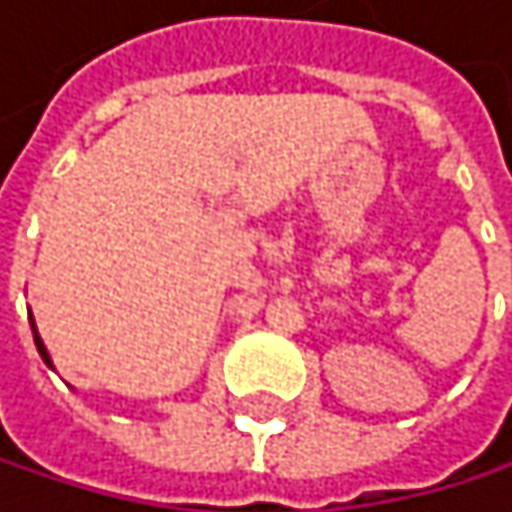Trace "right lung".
<instances>
[{"label": "right lung", "instance_id": "add662e5", "mask_svg": "<svg viewBox=\"0 0 512 512\" xmlns=\"http://www.w3.org/2000/svg\"><path fill=\"white\" fill-rule=\"evenodd\" d=\"M35 344H38V353H41V358L50 364V356H47V350H44V344H41V338H38V332H35Z\"/></svg>", "mask_w": 512, "mask_h": 512}]
</instances>
